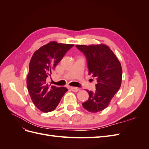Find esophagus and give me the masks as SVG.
I'll return each instance as SVG.
<instances>
[{
    "mask_svg": "<svg viewBox=\"0 0 149 149\" xmlns=\"http://www.w3.org/2000/svg\"><path fill=\"white\" fill-rule=\"evenodd\" d=\"M70 89L72 90V91H74V92H78L79 89L78 88H76V87H70Z\"/></svg>",
    "mask_w": 149,
    "mask_h": 149,
    "instance_id": "esophagus-1",
    "label": "esophagus"
}]
</instances>
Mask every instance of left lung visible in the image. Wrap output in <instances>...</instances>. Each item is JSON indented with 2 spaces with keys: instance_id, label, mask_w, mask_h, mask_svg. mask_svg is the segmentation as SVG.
<instances>
[{
  "instance_id": "8db88e82",
  "label": "left lung",
  "mask_w": 149,
  "mask_h": 149,
  "mask_svg": "<svg viewBox=\"0 0 149 149\" xmlns=\"http://www.w3.org/2000/svg\"><path fill=\"white\" fill-rule=\"evenodd\" d=\"M76 47L86 58L89 74L97 81L96 91L87 90L89 98L82 105L89 112L101 111L108 106L121 86L120 63L106 45H77Z\"/></svg>"
}]
</instances>
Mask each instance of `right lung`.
<instances>
[{
    "mask_svg": "<svg viewBox=\"0 0 149 149\" xmlns=\"http://www.w3.org/2000/svg\"><path fill=\"white\" fill-rule=\"evenodd\" d=\"M74 46L72 44L50 42L35 51L29 64L26 85L31 101L43 112L53 111L68 91L65 87H56L47 83L66 52Z\"/></svg>",
    "mask_w": 149,
    "mask_h": 149,
    "instance_id": "obj_1",
    "label": "right lung"
}]
</instances>
